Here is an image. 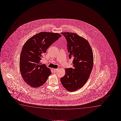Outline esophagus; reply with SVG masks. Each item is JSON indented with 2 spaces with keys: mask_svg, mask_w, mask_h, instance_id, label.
<instances>
[{
  "mask_svg": "<svg viewBox=\"0 0 121 121\" xmlns=\"http://www.w3.org/2000/svg\"><path fill=\"white\" fill-rule=\"evenodd\" d=\"M53 71H54V73H56L57 71V70H58V69H53Z\"/></svg>",
  "mask_w": 121,
  "mask_h": 121,
  "instance_id": "1",
  "label": "esophagus"
}]
</instances>
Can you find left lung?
Listing matches in <instances>:
<instances>
[{"label": "left lung", "instance_id": "obj_1", "mask_svg": "<svg viewBox=\"0 0 121 121\" xmlns=\"http://www.w3.org/2000/svg\"><path fill=\"white\" fill-rule=\"evenodd\" d=\"M67 43L70 59H72L73 68L65 69V74L60 81L68 91H76L82 88L88 81L93 69V55L89 42L76 33L63 32Z\"/></svg>", "mask_w": 121, "mask_h": 121}]
</instances>
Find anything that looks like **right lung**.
<instances>
[{
    "instance_id": "right-lung-1",
    "label": "right lung",
    "mask_w": 121,
    "mask_h": 121,
    "mask_svg": "<svg viewBox=\"0 0 121 121\" xmlns=\"http://www.w3.org/2000/svg\"><path fill=\"white\" fill-rule=\"evenodd\" d=\"M61 35L58 33L42 32L27 40L21 53L19 68L22 77L28 85L38 88L44 84L52 73L41 60L47 50Z\"/></svg>"
}]
</instances>
